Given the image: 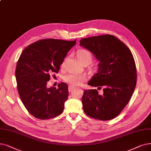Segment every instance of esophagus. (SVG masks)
<instances>
[{"label": "esophagus", "mask_w": 151, "mask_h": 151, "mask_svg": "<svg viewBox=\"0 0 151 151\" xmlns=\"http://www.w3.org/2000/svg\"><path fill=\"white\" fill-rule=\"evenodd\" d=\"M75 88H76V86H73V85H70V86H68V91H69L70 92H71L72 90H73V89H75Z\"/></svg>", "instance_id": "esophagus-1"}]
</instances>
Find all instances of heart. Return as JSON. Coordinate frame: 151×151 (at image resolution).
Here are the masks:
<instances>
[{"label": "heart", "mask_w": 151, "mask_h": 151, "mask_svg": "<svg viewBox=\"0 0 151 151\" xmlns=\"http://www.w3.org/2000/svg\"><path fill=\"white\" fill-rule=\"evenodd\" d=\"M77 57L80 62L83 63L88 62L89 63L93 59V55L91 52L86 49H80L77 52ZM86 79L84 75L76 73H70L65 76V80L67 83L73 85H79Z\"/></svg>", "instance_id": "1"}]
</instances>
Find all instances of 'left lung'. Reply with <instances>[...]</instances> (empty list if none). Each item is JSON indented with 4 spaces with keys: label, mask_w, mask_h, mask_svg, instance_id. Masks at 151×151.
<instances>
[{
    "label": "left lung",
    "mask_w": 151,
    "mask_h": 151,
    "mask_svg": "<svg viewBox=\"0 0 151 151\" xmlns=\"http://www.w3.org/2000/svg\"><path fill=\"white\" fill-rule=\"evenodd\" d=\"M80 45L99 62L97 73L88 84L102 88L84 90L82 97L84 113L107 121L119 115L132 97L136 84V68L129 49L114 36L106 35L81 39Z\"/></svg>",
    "instance_id": "obj_1"
}]
</instances>
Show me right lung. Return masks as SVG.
<instances>
[{"mask_svg":"<svg viewBox=\"0 0 151 151\" xmlns=\"http://www.w3.org/2000/svg\"><path fill=\"white\" fill-rule=\"evenodd\" d=\"M76 42V39H42L28 45L19 57L15 70L18 93L25 108L37 119H49L62 113L68 85L61 83L56 88L47 84Z\"/></svg>","mask_w":151,"mask_h":151,"instance_id":"obj_1","label":"right lung"}]
</instances>
